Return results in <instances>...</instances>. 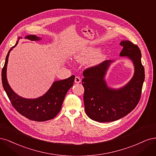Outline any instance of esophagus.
Wrapping results in <instances>:
<instances>
[{
    "instance_id": "obj_1",
    "label": "esophagus",
    "mask_w": 156,
    "mask_h": 156,
    "mask_svg": "<svg viewBox=\"0 0 156 156\" xmlns=\"http://www.w3.org/2000/svg\"><path fill=\"white\" fill-rule=\"evenodd\" d=\"M80 82H81V79H80V77L78 76H76L74 79V82L76 83H79Z\"/></svg>"
}]
</instances>
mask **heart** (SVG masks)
Segmentation results:
<instances>
[{
    "mask_svg": "<svg viewBox=\"0 0 156 156\" xmlns=\"http://www.w3.org/2000/svg\"><path fill=\"white\" fill-rule=\"evenodd\" d=\"M98 49L95 47H88L85 48L83 51H80L76 54L74 55V58L76 59V61L78 62H85L87 60L91 58L94 55L98 52ZM104 58V55L101 53L97 54L96 56H94L93 60V63L96 64L100 62L101 60Z\"/></svg>",
    "mask_w": 156,
    "mask_h": 156,
    "instance_id": "1",
    "label": "heart"
}]
</instances>
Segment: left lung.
<instances>
[{
    "label": "left lung",
    "mask_w": 156,
    "mask_h": 156,
    "mask_svg": "<svg viewBox=\"0 0 156 156\" xmlns=\"http://www.w3.org/2000/svg\"><path fill=\"white\" fill-rule=\"evenodd\" d=\"M120 44L123 47L120 56L129 59L134 66L133 76L124 86L113 89L109 87L105 82V76L114 62L112 60H105L83 73L85 111L94 121L112 122L124 117L136 107L141 95L144 80L141 52L137 45L128 40L122 41Z\"/></svg>",
    "instance_id": "1"
}]
</instances>
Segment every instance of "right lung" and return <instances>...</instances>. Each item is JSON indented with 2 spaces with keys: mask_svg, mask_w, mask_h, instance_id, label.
<instances>
[{
  "mask_svg": "<svg viewBox=\"0 0 156 156\" xmlns=\"http://www.w3.org/2000/svg\"><path fill=\"white\" fill-rule=\"evenodd\" d=\"M21 38V37L18 38L16 44L9 50L6 56L2 71L3 87L14 108L25 117L38 122L52 119L61 110L65 95L69 89L73 85L75 76L73 75L69 78L54 82L48 91L43 96L37 98H25L19 96L13 91L8 82L6 69L9 52L13 48L16 47L19 39ZM25 39L30 41H39L41 39L35 35H28L25 36Z\"/></svg>",
  "mask_w": 156,
  "mask_h": 156,
  "instance_id": "right-lung-1",
  "label": "right lung"
}]
</instances>
